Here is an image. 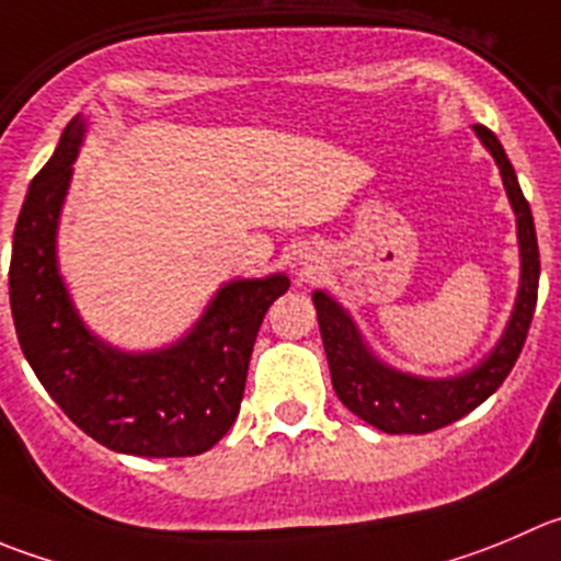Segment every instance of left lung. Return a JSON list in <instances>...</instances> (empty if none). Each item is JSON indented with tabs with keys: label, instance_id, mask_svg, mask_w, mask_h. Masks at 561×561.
I'll return each instance as SVG.
<instances>
[{
	"label": "left lung",
	"instance_id": "8db88e82",
	"mask_svg": "<svg viewBox=\"0 0 561 561\" xmlns=\"http://www.w3.org/2000/svg\"><path fill=\"white\" fill-rule=\"evenodd\" d=\"M473 131L499 164L506 195L515 209L517 244H520V289H517L515 311H512L501 341L482 364L473 366L466 375L446 377V380H430V377H413L391 369L366 346L364 335L357 333L350 313L324 291H313L319 333H322L324 352H328L335 397L357 419H364L366 424L377 426L388 435H424V432L440 430L479 408L490 393L499 391V386L512 371L526 344L531 317H535L540 250H537L529 201L520 192L517 175L499 137L488 126H473Z\"/></svg>",
	"mask_w": 561,
	"mask_h": 561
}]
</instances>
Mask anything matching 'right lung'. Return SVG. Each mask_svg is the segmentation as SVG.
I'll use <instances>...</instances> for the list:
<instances>
[{"label":"right lung","mask_w":561,"mask_h":561,"mask_svg":"<svg viewBox=\"0 0 561 561\" xmlns=\"http://www.w3.org/2000/svg\"><path fill=\"white\" fill-rule=\"evenodd\" d=\"M66 126L55 157L32 179L13 233L10 311L24 357L62 413L101 446L137 457L204 455L239 415L264 313L289 277L231 280L195 328L157 352H121L95 339L57 270V220L84 140Z\"/></svg>","instance_id":"add662e5"}]
</instances>
